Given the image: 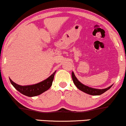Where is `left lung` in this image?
<instances>
[{
    "label": "left lung",
    "instance_id": "8db88e82",
    "mask_svg": "<svg viewBox=\"0 0 126 126\" xmlns=\"http://www.w3.org/2000/svg\"><path fill=\"white\" fill-rule=\"evenodd\" d=\"M72 80H73L74 83L76 87H77L79 90H80L81 91H83V92L87 93V94H90V95H101V94H103V93L107 91V90H109L111 87H112V85H111L109 87H108L107 88H105V89H96V88H93L91 87H87L86 85H84V84L81 83L78 80L77 78H76V77L75 76L74 73L73 72H72Z\"/></svg>",
    "mask_w": 126,
    "mask_h": 126
}]
</instances>
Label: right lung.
Returning a JSON list of instances; mask_svg holds the SVG:
<instances>
[{
    "label": "right lung",
    "instance_id": "right-lung-1",
    "mask_svg": "<svg viewBox=\"0 0 126 126\" xmlns=\"http://www.w3.org/2000/svg\"><path fill=\"white\" fill-rule=\"evenodd\" d=\"M55 74V72H54L47 79L39 82V83L34 84V85H26V86L17 85V84L15 83L13 81H12L10 78L9 79L13 86L19 92L22 93L23 95L28 96V97H34V96L40 95L42 93L47 91L51 87L53 80H54Z\"/></svg>",
    "mask_w": 126,
    "mask_h": 126
}]
</instances>
